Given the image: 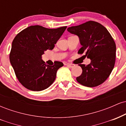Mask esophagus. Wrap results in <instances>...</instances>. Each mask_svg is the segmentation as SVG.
<instances>
[{"instance_id": "34e87169", "label": "esophagus", "mask_w": 126, "mask_h": 126, "mask_svg": "<svg viewBox=\"0 0 126 126\" xmlns=\"http://www.w3.org/2000/svg\"><path fill=\"white\" fill-rule=\"evenodd\" d=\"M66 65L67 66H68V67H70V68L73 67L75 66L74 64H70V63H66Z\"/></svg>"}]
</instances>
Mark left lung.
Instances as JSON below:
<instances>
[{"label": "left lung", "instance_id": "1", "mask_svg": "<svg viewBox=\"0 0 126 126\" xmlns=\"http://www.w3.org/2000/svg\"><path fill=\"white\" fill-rule=\"evenodd\" d=\"M67 31L79 37L82 47L78 54L85 53L91 59L90 64H79L82 69L78 83L87 87L102 84L109 77L114 67L116 46L105 27L95 21H88L78 26L69 27Z\"/></svg>", "mask_w": 126, "mask_h": 126}]
</instances>
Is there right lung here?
Wrapping results in <instances>:
<instances>
[{"instance_id":"right-lung-1","label":"right lung","mask_w":126,"mask_h":126,"mask_svg":"<svg viewBox=\"0 0 126 126\" xmlns=\"http://www.w3.org/2000/svg\"><path fill=\"white\" fill-rule=\"evenodd\" d=\"M66 28L49 29L40 25L30 26L14 39L10 62L17 79L24 87L40 91L54 82L57 70L63 63L55 62L52 66L46 64L41 59L42 55L46 50H53Z\"/></svg>"}]
</instances>
